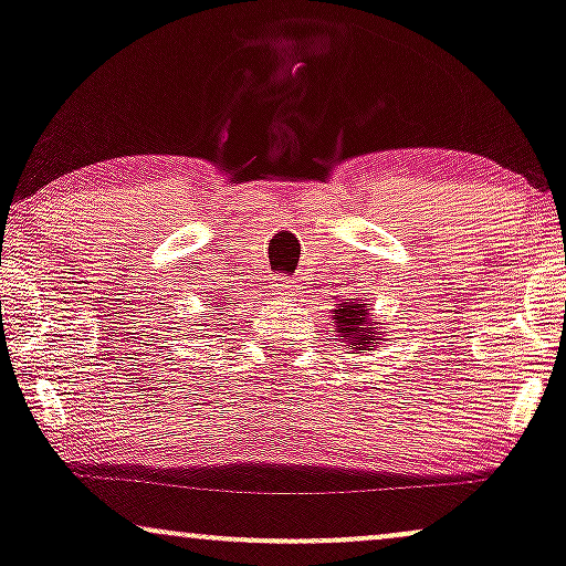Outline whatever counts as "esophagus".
Returning <instances> with one entry per match:
<instances>
[{
  "label": "esophagus",
  "instance_id": "esophagus-1",
  "mask_svg": "<svg viewBox=\"0 0 566 566\" xmlns=\"http://www.w3.org/2000/svg\"><path fill=\"white\" fill-rule=\"evenodd\" d=\"M274 287L282 292V295H295L300 290V279H292V276H276Z\"/></svg>",
  "mask_w": 566,
  "mask_h": 566
}]
</instances>
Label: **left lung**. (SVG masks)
Listing matches in <instances>:
<instances>
[{
	"mask_svg": "<svg viewBox=\"0 0 566 566\" xmlns=\"http://www.w3.org/2000/svg\"><path fill=\"white\" fill-rule=\"evenodd\" d=\"M332 324H336L339 334L345 336L347 347L357 355L360 349H374L378 347V326L376 321L370 318V303L368 300H347V303H339L334 311Z\"/></svg>",
	"mask_w": 566,
	"mask_h": 566,
	"instance_id": "left-lung-1",
	"label": "left lung"
}]
</instances>
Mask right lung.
Returning a JSON list of instances; mask_svg holds the SVG:
<instances>
[{
  "label": "right lung",
  "mask_w": 566,
  "mask_h": 566,
  "mask_svg": "<svg viewBox=\"0 0 566 566\" xmlns=\"http://www.w3.org/2000/svg\"><path fill=\"white\" fill-rule=\"evenodd\" d=\"M213 307H219V305H213Z\"/></svg>",
  "instance_id": "add662e5"
}]
</instances>
